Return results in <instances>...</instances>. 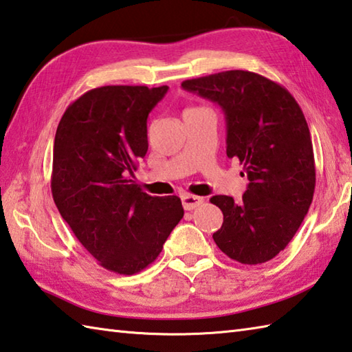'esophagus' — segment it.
Here are the masks:
<instances>
[{"mask_svg": "<svg viewBox=\"0 0 352 352\" xmlns=\"http://www.w3.org/2000/svg\"><path fill=\"white\" fill-rule=\"evenodd\" d=\"M182 203H183L184 210H194L198 208L199 204H203V198L197 197V195L184 194V195H182Z\"/></svg>", "mask_w": 352, "mask_h": 352, "instance_id": "34e87169", "label": "esophagus"}]
</instances>
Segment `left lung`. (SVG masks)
Masks as SVG:
<instances>
[{"label": "left lung", "mask_w": 352, "mask_h": 352, "mask_svg": "<svg viewBox=\"0 0 352 352\" xmlns=\"http://www.w3.org/2000/svg\"><path fill=\"white\" fill-rule=\"evenodd\" d=\"M182 87L221 107L227 157L244 164L250 182L239 203L210 198L224 215L213 241L233 261L264 264L288 245L313 201L316 166L305 116L285 87L258 73L221 72Z\"/></svg>", "instance_id": "obj_1"}]
</instances>
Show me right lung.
Listing matches in <instances>:
<instances>
[{
  "mask_svg": "<svg viewBox=\"0 0 352 352\" xmlns=\"http://www.w3.org/2000/svg\"><path fill=\"white\" fill-rule=\"evenodd\" d=\"M168 87L93 88L65 109L54 135L52 194L99 265L135 274L153 264L184 215L177 195L151 197L133 182L148 151V116Z\"/></svg>",
  "mask_w": 352,
  "mask_h": 352,
  "instance_id": "add662e5",
  "label": "right lung"
}]
</instances>
